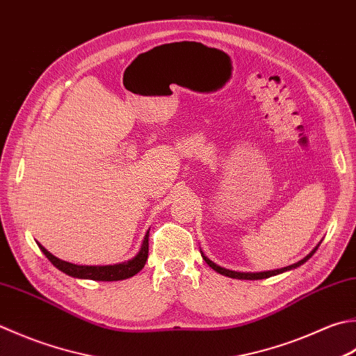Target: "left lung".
<instances>
[{
    "instance_id": "obj_1",
    "label": "left lung",
    "mask_w": 356,
    "mask_h": 356,
    "mask_svg": "<svg viewBox=\"0 0 356 356\" xmlns=\"http://www.w3.org/2000/svg\"><path fill=\"white\" fill-rule=\"evenodd\" d=\"M318 250V247L313 250V252L310 253V254H307L304 257V259H301L299 262H296V264H293V266H289V267H284V268H280V270H271V271H261V273H239V271H232V270H225V268H222V267H219V266H216L214 262H211L210 259H208V257L202 253V257H204L205 259V262L208 264V266H210L213 270H216L218 271V273H220V275H224V276H228V277H233V280H250V281H254V280H264V277H270V276H275V275H280V273H282V271H287V270H290V268H296V267H299V266H302V264L309 259V257H312V254L315 253Z\"/></svg>"
}]
</instances>
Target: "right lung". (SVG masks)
<instances>
[{"label":"right lung","mask_w":356,"mask_h":356,"mask_svg":"<svg viewBox=\"0 0 356 356\" xmlns=\"http://www.w3.org/2000/svg\"><path fill=\"white\" fill-rule=\"evenodd\" d=\"M148 236L149 232L145 236L140 252L132 257V259L120 264H114V266H76V264L61 261L58 257H55L54 254L49 253L41 243H38V247L55 267L69 276L92 281H123L137 275L138 271L145 267V262L148 259Z\"/></svg>","instance_id":"add662e5"}]
</instances>
